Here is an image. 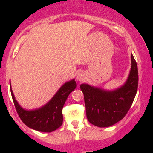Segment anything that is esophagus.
<instances>
[{"mask_svg":"<svg viewBox=\"0 0 153 153\" xmlns=\"http://www.w3.org/2000/svg\"><path fill=\"white\" fill-rule=\"evenodd\" d=\"M76 78H77V80H78V81H82L84 79V72H79V73H78Z\"/></svg>","mask_w":153,"mask_h":153,"instance_id":"esophagus-1","label":"esophagus"}]
</instances>
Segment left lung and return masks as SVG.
<instances>
[{
    "instance_id": "1",
    "label": "left lung",
    "mask_w": 153,
    "mask_h": 153,
    "mask_svg": "<svg viewBox=\"0 0 153 153\" xmlns=\"http://www.w3.org/2000/svg\"><path fill=\"white\" fill-rule=\"evenodd\" d=\"M131 70L126 83L118 89L106 91L82 84L86 118L95 126L107 127L124 118L132 106L138 85L136 61L131 55Z\"/></svg>"
}]
</instances>
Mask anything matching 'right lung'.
Returning a JSON list of instances; mask_svg holds the SVG:
<instances>
[{
	"instance_id": "1",
	"label": "right lung",
	"mask_w": 153,
	"mask_h": 153,
	"mask_svg": "<svg viewBox=\"0 0 153 153\" xmlns=\"http://www.w3.org/2000/svg\"><path fill=\"white\" fill-rule=\"evenodd\" d=\"M75 80L65 83L46 105L34 110H26L18 104L11 89L12 100L21 121L27 126L39 132H51L62 125V109L69 94L76 88Z\"/></svg>"
}]
</instances>
